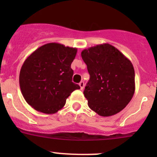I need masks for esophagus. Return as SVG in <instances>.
I'll use <instances>...</instances> for the list:
<instances>
[{
    "mask_svg": "<svg viewBox=\"0 0 157 157\" xmlns=\"http://www.w3.org/2000/svg\"><path fill=\"white\" fill-rule=\"evenodd\" d=\"M79 86H80V90H83L84 88V82L81 81L80 83H79Z\"/></svg>",
    "mask_w": 157,
    "mask_h": 157,
    "instance_id": "1",
    "label": "esophagus"
}]
</instances>
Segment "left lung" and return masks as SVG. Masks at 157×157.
<instances>
[{
	"label": "left lung",
	"mask_w": 157,
	"mask_h": 157,
	"mask_svg": "<svg viewBox=\"0 0 157 157\" xmlns=\"http://www.w3.org/2000/svg\"><path fill=\"white\" fill-rule=\"evenodd\" d=\"M81 57L90 76L83 91L88 106L103 117L121 112L135 90V74L131 61L108 43L84 49Z\"/></svg>",
	"instance_id": "left-lung-1"
}]
</instances>
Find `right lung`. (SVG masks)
<instances>
[{"label": "right lung", "instance_id": "obj_1", "mask_svg": "<svg viewBox=\"0 0 157 157\" xmlns=\"http://www.w3.org/2000/svg\"><path fill=\"white\" fill-rule=\"evenodd\" d=\"M76 48L52 42L39 47L25 60L20 72L21 93L29 105L38 112L55 114L64 107L75 90L71 65Z\"/></svg>", "mask_w": 157, "mask_h": 157}]
</instances>
